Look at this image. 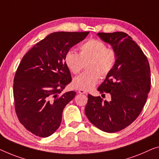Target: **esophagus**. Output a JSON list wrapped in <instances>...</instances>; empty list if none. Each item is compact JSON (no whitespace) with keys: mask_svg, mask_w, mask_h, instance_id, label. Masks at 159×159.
<instances>
[{"mask_svg":"<svg viewBox=\"0 0 159 159\" xmlns=\"http://www.w3.org/2000/svg\"><path fill=\"white\" fill-rule=\"evenodd\" d=\"M79 93H80V94H85V93H86V91H85L84 90H79Z\"/></svg>","mask_w":159,"mask_h":159,"instance_id":"1","label":"esophagus"}]
</instances>
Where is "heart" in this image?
Returning <instances> with one entry per match:
<instances>
[{
    "instance_id": "1",
    "label": "heart",
    "mask_w": 159,
    "mask_h": 159,
    "mask_svg": "<svg viewBox=\"0 0 159 159\" xmlns=\"http://www.w3.org/2000/svg\"><path fill=\"white\" fill-rule=\"evenodd\" d=\"M79 55L76 52L69 51L65 56V63L73 74H77L89 62V71L83 73L73 80V87L76 89L89 91L93 89L99 80V75L105 77L114 68L117 54L113 48H107L103 42L91 39L80 45Z\"/></svg>"
}]
</instances>
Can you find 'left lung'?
<instances>
[{
	"label": "left lung",
	"instance_id": "left-lung-1",
	"mask_svg": "<svg viewBox=\"0 0 159 159\" xmlns=\"http://www.w3.org/2000/svg\"><path fill=\"white\" fill-rule=\"evenodd\" d=\"M103 41L116 52L114 68L98 88L110 101L88 95L85 113L101 131L115 133L129 125L140 114L150 91L151 73L148 59L132 38L124 32L98 33Z\"/></svg>",
	"mask_w": 159,
	"mask_h": 159
}]
</instances>
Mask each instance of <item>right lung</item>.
<instances>
[{"mask_svg": "<svg viewBox=\"0 0 159 159\" xmlns=\"http://www.w3.org/2000/svg\"><path fill=\"white\" fill-rule=\"evenodd\" d=\"M89 32L52 33L23 57L13 84L18 120L35 136H50L58 129L63 111L76 92L61 94L71 81L65 56Z\"/></svg>", "mask_w": 159, "mask_h": 159, "instance_id": "1", "label": "right lung"}]
</instances>
